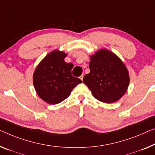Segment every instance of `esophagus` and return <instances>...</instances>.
Returning <instances> with one entry per match:
<instances>
[{"label":"esophagus","instance_id":"34e87169","mask_svg":"<svg viewBox=\"0 0 155 155\" xmlns=\"http://www.w3.org/2000/svg\"><path fill=\"white\" fill-rule=\"evenodd\" d=\"M79 78H80L81 80L83 81V79H84V75H81L80 77H79Z\"/></svg>","mask_w":155,"mask_h":155}]
</instances>
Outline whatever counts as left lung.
Masks as SVG:
<instances>
[{
  "label": "left lung",
  "instance_id": "obj_1",
  "mask_svg": "<svg viewBox=\"0 0 155 155\" xmlns=\"http://www.w3.org/2000/svg\"><path fill=\"white\" fill-rule=\"evenodd\" d=\"M90 71L84 78L97 100L114 103L125 93L129 84L127 69L116 55L107 49H101L91 56Z\"/></svg>",
  "mask_w": 155,
  "mask_h": 155
}]
</instances>
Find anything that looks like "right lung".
<instances>
[{"label":"right lung","mask_w":155,"mask_h":155,"mask_svg":"<svg viewBox=\"0 0 155 155\" xmlns=\"http://www.w3.org/2000/svg\"><path fill=\"white\" fill-rule=\"evenodd\" d=\"M67 54L54 50L45 56L33 74V84L39 97L48 104H56L68 98L73 88L82 83L71 75L72 63L64 62Z\"/></svg>","instance_id":"right-lung-1"}]
</instances>
